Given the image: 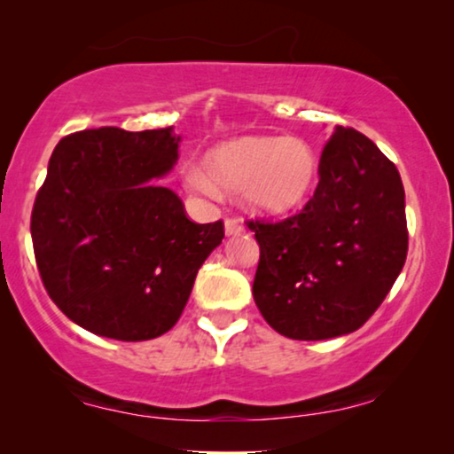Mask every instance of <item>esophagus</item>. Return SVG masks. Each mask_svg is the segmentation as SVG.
Returning a JSON list of instances; mask_svg holds the SVG:
<instances>
[{
	"instance_id": "obj_1",
	"label": "esophagus",
	"mask_w": 454,
	"mask_h": 454,
	"mask_svg": "<svg viewBox=\"0 0 454 454\" xmlns=\"http://www.w3.org/2000/svg\"><path fill=\"white\" fill-rule=\"evenodd\" d=\"M241 231H244V227H241L239 221H235V219H227V221H225V235H227V238H233V235H239Z\"/></svg>"
}]
</instances>
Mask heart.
<instances>
[{
	"label": "heart",
	"instance_id": "heart-1",
	"mask_svg": "<svg viewBox=\"0 0 454 454\" xmlns=\"http://www.w3.org/2000/svg\"><path fill=\"white\" fill-rule=\"evenodd\" d=\"M202 167L204 171L196 165L184 169L192 192L207 198L239 192L252 213L281 216L314 194L320 157L300 136H239L210 148Z\"/></svg>",
	"mask_w": 454,
	"mask_h": 454
}]
</instances>
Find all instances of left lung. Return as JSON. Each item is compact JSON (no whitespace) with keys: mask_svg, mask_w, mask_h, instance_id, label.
<instances>
[{"mask_svg":"<svg viewBox=\"0 0 454 454\" xmlns=\"http://www.w3.org/2000/svg\"><path fill=\"white\" fill-rule=\"evenodd\" d=\"M260 246L254 301L277 333L325 340L376 312L407 258L405 190L374 142L337 126L300 215L250 221Z\"/></svg>","mask_w":454,"mask_h":454,"instance_id":"left-lung-1","label":"left lung"}]
</instances>
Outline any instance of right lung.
I'll return each mask as SVG.
<instances>
[{"mask_svg": "<svg viewBox=\"0 0 454 454\" xmlns=\"http://www.w3.org/2000/svg\"><path fill=\"white\" fill-rule=\"evenodd\" d=\"M165 129H84L49 159L30 233L43 285L86 331L146 340L173 328L196 275L221 244L223 223L198 225L157 184L179 159Z\"/></svg>", "mask_w": 454, "mask_h": 454, "instance_id": "1", "label": "right lung"}]
</instances>
